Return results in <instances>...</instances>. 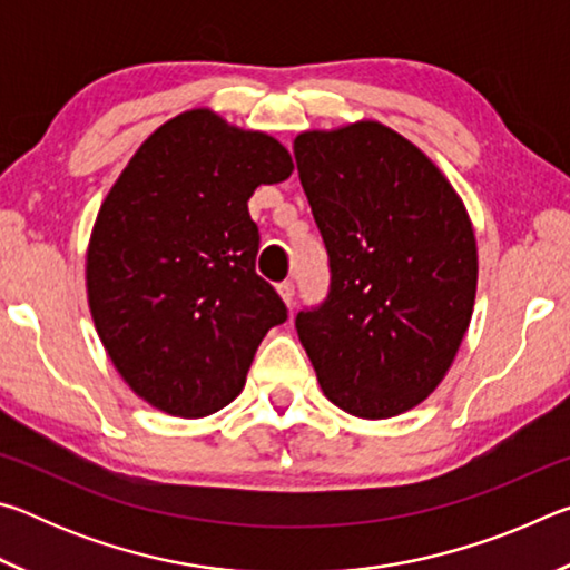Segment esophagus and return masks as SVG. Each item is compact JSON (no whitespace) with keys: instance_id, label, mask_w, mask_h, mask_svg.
<instances>
[{"instance_id":"1","label":"esophagus","mask_w":570,"mask_h":570,"mask_svg":"<svg viewBox=\"0 0 570 570\" xmlns=\"http://www.w3.org/2000/svg\"><path fill=\"white\" fill-rule=\"evenodd\" d=\"M278 288V294H282V298H284V304L288 306V308H292L294 306V282H288V278H286V282H282V284H278L276 286Z\"/></svg>"}]
</instances>
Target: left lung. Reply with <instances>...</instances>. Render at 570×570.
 Returning <instances> with one entry per match:
<instances>
[{
	"label": "left lung",
	"instance_id": "1",
	"mask_svg": "<svg viewBox=\"0 0 570 570\" xmlns=\"http://www.w3.org/2000/svg\"><path fill=\"white\" fill-rule=\"evenodd\" d=\"M298 178L330 254V294L296 332L330 402L364 420L417 407L445 377L475 306L462 198L374 120L296 135Z\"/></svg>",
	"mask_w": 570,
	"mask_h": 570
}]
</instances>
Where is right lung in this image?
Wrapping results in <instances>:
<instances>
[{
  "label": "right lung",
  "mask_w": 570,
  "mask_h": 570,
  "mask_svg": "<svg viewBox=\"0 0 570 570\" xmlns=\"http://www.w3.org/2000/svg\"><path fill=\"white\" fill-rule=\"evenodd\" d=\"M276 138L206 108L142 142L102 200L88 246V302L128 387L176 417L238 397L266 332L286 322L256 274L248 198L292 176Z\"/></svg>",
  "instance_id": "obj_1"
}]
</instances>
